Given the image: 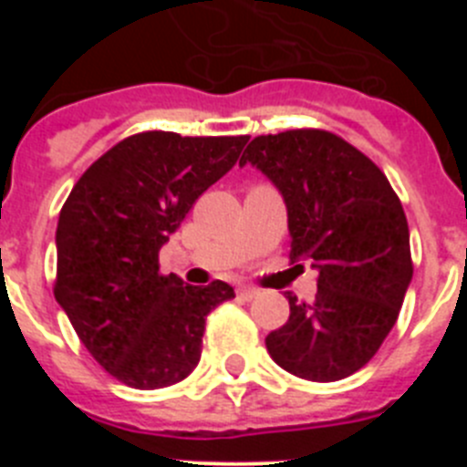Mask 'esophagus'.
Wrapping results in <instances>:
<instances>
[{"mask_svg": "<svg viewBox=\"0 0 467 467\" xmlns=\"http://www.w3.org/2000/svg\"><path fill=\"white\" fill-rule=\"evenodd\" d=\"M238 296H241V299H245V301H250V299H254V296H257V290H254V287H238Z\"/></svg>", "mask_w": 467, "mask_h": 467, "instance_id": "34e87169", "label": "esophagus"}]
</instances>
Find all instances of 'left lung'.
Listing matches in <instances>:
<instances>
[{
	"label": "left lung",
	"mask_w": 467,
	"mask_h": 467,
	"mask_svg": "<svg viewBox=\"0 0 467 467\" xmlns=\"http://www.w3.org/2000/svg\"><path fill=\"white\" fill-rule=\"evenodd\" d=\"M245 163L283 193L292 262L317 271L313 304L287 292L290 320L266 337L269 356L306 381L350 377L381 348L414 274L398 193L372 159L317 128L259 135Z\"/></svg>",
	"instance_id": "1"
}]
</instances>
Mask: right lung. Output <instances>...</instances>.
Masks as SVG:
<instances>
[{
	"mask_svg": "<svg viewBox=\"0 0 467 467\" xmlns=\"http://www.w3.org/2000/svg\"><path fill=\"white\" fill-rule=\"evenodd\" d=\"M245 142L130 135L79 177L60 210L53 295L90 356L126 386L154 390L187 379L208 313L236 296L222 280L196 287L163 275L159 250Z\"/></svg>",
	"mask_w": 467,
	"mask_h": 467,
	"instance_id": "1",
	"label": "right lung"
}]
</instances>
